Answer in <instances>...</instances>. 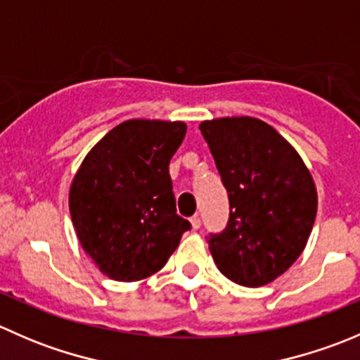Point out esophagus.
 <instances>
[{
  "instance_id": "obj_1",
  "label": "esophagus",
  "mask_w": 360,
  "mask_h": 360,
  "mask_svg": "<svg viewBox=\"0 0 360 360\" xmlns=\"http://www.w3.org/2000/svg\"><path fill=\"white\" fill-rule=\"evenodd\" d=\"M190 223H191V228H193V230H198V228H200V217H198V216H193V217H191V219H190Z\"/></svg>"
}]
</instances>
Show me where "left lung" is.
<instances>
[{
    "instance_id": "8db88e82",
    "label": "left lung",
    "mask_w": 360,
    "mask_h": 360,
    "mask_svg": "<svg viewBox=\"0 0 360 360\" xmlns=\"http://www.w3.org/2000/svg\"><path fill=\"white\" fill-rule=\"evenodd\" d=\"M230 198V221L209 238L221 274L261 288L291 268L317 216V188L292 144L266 122L224 116L198 125Z\"/></svg>"
}]
</instances>
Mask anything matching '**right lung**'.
Listing matches in <instances>:
<instances>
[{
    "label": "right lung",
    "mask_w": 360,
    "mask_h": 360,
    "mask_svg": "<svg viewBox=\"0 0 360 360\" xmlns=\"http://www.w3.org/2000/svg\"><path fill=\"white\" fill-rule=\"evenodd\" d=\"M186 123L132 118L83 158L69 188L82 249L106 277L136 282L157 274L191 224L176 214L170 158Z\"/></svg>",
    "instance_id": "add662e5"
}]
</instances>
